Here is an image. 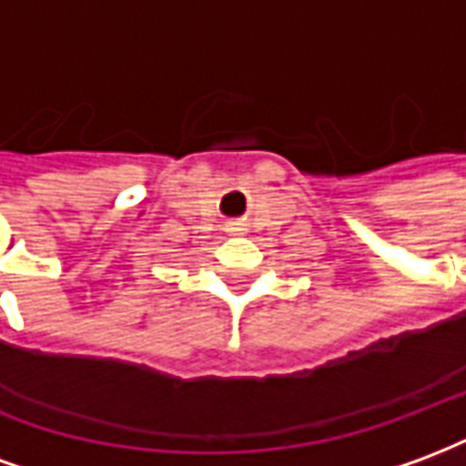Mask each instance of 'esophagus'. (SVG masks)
Segmentation results:
<instances>
[{
    "label": "esophagus",
    "mask_w": 466,
    "mask_h": 466,
    "mask_svg": "<svg viewBox=\"0 0 466 466\" xmlns=\"http://www.w3.org/2000/svg\"><path fill=\"white\" fill-rule=\"evenodd\" d=\"M227 232H229V234H244V224H229V227H227Z\"/></svg>",
    "instance_id": "1"
}]
</instances>
